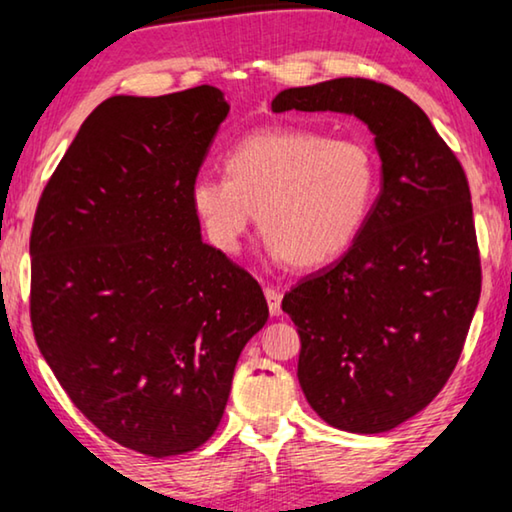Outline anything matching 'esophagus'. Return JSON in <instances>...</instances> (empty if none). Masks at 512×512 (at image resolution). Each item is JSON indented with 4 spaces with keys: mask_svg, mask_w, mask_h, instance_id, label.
Returning a JSON list of instances; mask_svg holds the SVG:
<instances>
[{
    "mask_svg": "<svg viewBox=\"0 0 512 512\" xmlns=\"http://www.w3.org/2000/svg\"><path fill=\"white\" fill-rule=\"evenodd\" d=\"M265 300H268L270 314L279 316L281 314V293L277 291V288H272V286L265 288Z\"/></svg>",
    "mask_w": 512,
    "mask_h": 512,
    "instance_id": "obj_1",
    "label": "esophagus"
}]
</instances>
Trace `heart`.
Segmentation results:
<instances>
[{
	"instance_id": "heart-1",
	"label": "heart",
	"mask_w": 512,
	"mask_h": 512,
	"mask_svg": "<svg viewBox=\"0 0 512 512\" xmlns=\"http://www.w3.org/2000/svg\"><path fill=\"white\" fill-rule=\"evenodd\" d=\"M226 177H198L191 207L214 249L235 254L254 224L272 254L314 270L344 254L365 228L379 191V164L365 143L274 127L242 138Z\"/></svg>"
}]
</instances>
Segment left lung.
<instances>
[{"label":"left lung","instance_id":"1","mask_svg":"<svg viewBox=\"0 0 512 512\" xmlns=\"http://www.w3.org/2000/svg\"><path fill=\"white\" fill-rule=\"evenodd\" d=\"M344 113L374 133L381 194L351 249L281 300L298 325V381L328 425L379 434L439 395L480 298L471 191L409 96L367 78L291 87L272 113Z\"/></svg>","mask_w":512,"mask_h":512}]
</instances>
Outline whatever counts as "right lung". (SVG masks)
Masks as SVG:
<instances>
[{"mask_svg": "<svg viewBox=\"0 0 512 512\" xmlns=\"http://www.w3.org/2000/svg\"><path fill=\"white\" fill-rule=\"evenodd\" d=\"M228 110L212 85L110 96L48 180L29 238L43 358L94 427L150 457L210 439L242 348L270 316L191 207Z\"/></svg>", "mask_w": 512, "mask_h": 512, "instance_id": "add662e5", "label": "right lung"}]
</instances>
